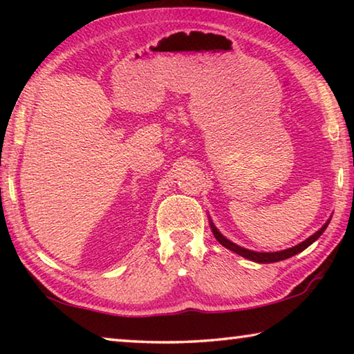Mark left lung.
Returning <instances> with one entry per match:
<instances>
[{"label":"left lung","instance_id":"left-lung-1","mask_svg":"<svg viewBox=\"0 0 354 354\" xmlns=\"http://www.w3.org/2000/svg\"><path fill=\"white\" fill-rule=\"evenodd\" d=\"M328 223H329V221H326V223L323 225V226L320 227V230L315 232V234H313L309 239H306V241H304V242L298 243V245H295V247H292V248H289V250L277 251V253H257V251H251V250H247V248H242V247H239V245L232 243L231 241H227V239H226L225 236H221L217 227L214 226V223H211V227H212L214 237L217 239V241H218L221 245H223V247H226L227 250L234 251V253L241 254L242 257H247V259H250V261H254V262H259V263H270V262H278V261L289 259V257L298 254L299 251L306 250L310 243L315 242L317 239H319V237L323 234V231L326 230Z\"/></svg>","mask_w":354,"mask_h":354}]
</instances>
